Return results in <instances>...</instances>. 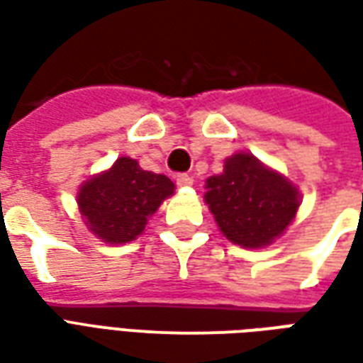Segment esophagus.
<instances>
[{
	"mask_svg": "<svg viewBox=\"0 0 363 363\" xmlns=\"http://www.w3.org/2000/svg\"><path fill=\"white\" fill-rule=\"evenodd\" d=\"M177 184L181 186V189H189L194 184V179L190 177V174H177Z\"/></svg>",
	"mask_w": 363,
	"mask_h": 363,
	"instance_id": "34e87169",
	"label": "esophagus"
}]
</instances>
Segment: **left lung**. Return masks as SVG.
<instances>
[{"label":"left lung","instance_id":"8db88e82","mask_svg":"<svg viewBox=\"0 0 363 363\" xmlns=\"http://www.w3.org/2000/svg\"><path fill=\"white\" fill-rule=\"evenodd\" d=\"M204 200L231 243L262 249L296 220L301 194L288 177L252 153L237 151L225 159L223 173L206 179Z\"/></svg>","mask_w":363,"mask_h":363}]
</instances>
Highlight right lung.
Listing matches in <instances>:
<instances>
[{"instance_id":"add662e5","label":"right lung","mask_w":363,"mask_h":363,"mask_svg":"<svg viewBox=\"0 0 363 363\" xmlns=\"http://www.w3.org/2000/svg\"><path fill=\"white\" fill-rule=\"evenodd\" d=\"M174 194L165 174L143 171L132 157L93 174L77 190V208L91 233L106 245H124L142 235L163 200Z\"/></svg>"}]
</instances>
